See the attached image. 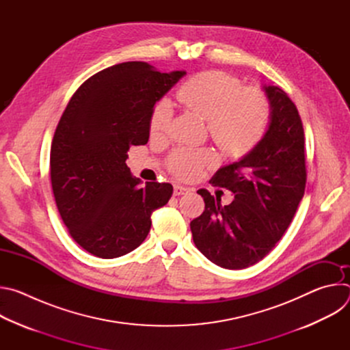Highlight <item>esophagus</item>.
Segmentation results:
<instances>
[{"label": "esophagus", "mask_w": 350, "mask_h": 350, "mask_svg": "<svg viewBox=\"0 0 350 350\" xmlns=\"http://www.w3.org/2000/svg\"><path fill=\"white\" fill-rule=\"evenodd\" d=\"M189 191H191L189 188H187V187H184V185H180V184H176V185H174V189H173V193H174L176 196H180V195L188 193Z\"/></svg>", "instance_id": "obj_1"}]
</instances>
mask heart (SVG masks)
<instances>
[{"instance_id":"1","label":"heart","mask_w":350,"mask_h":350,"mask_svg":"<svg viewBox=\"0 0 350 350\" xmlns=\"http://www.w3.org/2000/svg\"><path fill=\"white\" fill-rule=\"evenodd\" d=\"M177 98L188 111L206 120L212 139L232 158L251 152L269 127L270 104L266 94L255 87L242 88L237 77L220 70L192 76L177 90ZM172 115V105L162 99L149 118L151 134L165 133ZM212 159V154L204 149H178L169 159V169L174 176L191 180L201 174Z\"/></svg>"}]
</instances>
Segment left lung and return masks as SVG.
Masks as SVG:
<instances>
[{
    "instance_id": "obj_1",
    "label": "left lung",
    "mask_w": 350,
    "mask_h": 350,
    "mask_svg": "<svg viewBox=\"0 0 350 350\" xmlns=\"http://www.w3.org/2000/svg\"><path fill=\"white\" fill-rule=\"evenodd\" d=\"M270 124L251 152L216 172L211 183L232 192L221 206L208 189L204 213L191 221L195 246L215 265L239 270L262 260L291 224L306 187L302 119L284 90L263 85Z\"/></svg>"
}]
</instances>
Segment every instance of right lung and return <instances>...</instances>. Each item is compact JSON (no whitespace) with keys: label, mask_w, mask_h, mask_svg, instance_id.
I'll use <instances>...</instances> for the list:
<instances>
[{"label":"right lung","mask_w":350,"mask_h":350,"mask_svg":"<svg viewBox=\"0 0 350 350\" xmlns=\"http://www.w3.org/2000/svg\"><path fill=\"white\" fill-rule=\"evenodd\" d=\"M184 75L146 62L113 65L87 79L64 111L51 144V184L70 237L91 255L134 251L152 212L172 198L169 183L139 185L126 159L133 145L148 142L154 105Z\"/></svg>","instance_id":"1"}]
</instances>
